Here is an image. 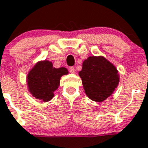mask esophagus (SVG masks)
<instances>
[{"mask_svg": "<svg viewBox=\"0 0 148 148\" xmlns=\"http://www.w3.org/2000/svg\"><path fill=\"white\" fill-rule=\"evenodd\" d=\"M69 72H70V73H73V74H74V73H75V68H74V67H73V66L69 67Z\"/></svg>", "mask_w": 148, "mask_h": 148, "instance_id": "34e87169", "label": "esophagus"}]
</instances>
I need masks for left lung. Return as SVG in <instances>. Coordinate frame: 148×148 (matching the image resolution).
<instances>
[{
  "label": "left lung",
  "instance_id": "1",
  "mask_svg": "<svg viewBox=\"0 0 148 148\" xmlns=\"http://www.w3.org/2000/svg\"><path fill=\"white\" fill-rule=\"evenodd\" d=\"M79 75L86 95L95 102H103L111 96L119 82V71L103 56L85 60Z\"/></svg>",
  "mask_w": 148,
  "mask_h": 148
}]
</instances>
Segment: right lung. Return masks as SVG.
Wrapping results in <instances>:
<instances>
[{
  "label": "right lung",
  "mask_w": 148,
  "mask_h": 148,
  "mask_svg": "<svg viewBox=\"0 0 148 148\" xmlns=\"http://www.w3.org/2000/svg\"><path fill=\"white\" fill-rule=\"evenodd\" d=\"M68 74L66 68H55L51 61H38L26 76L28 91L35 98L48 102L54 97V91L60 86L61 77Z\"/></svg>",
  "instance_id": "right-lung-1"
}]
</instances>
